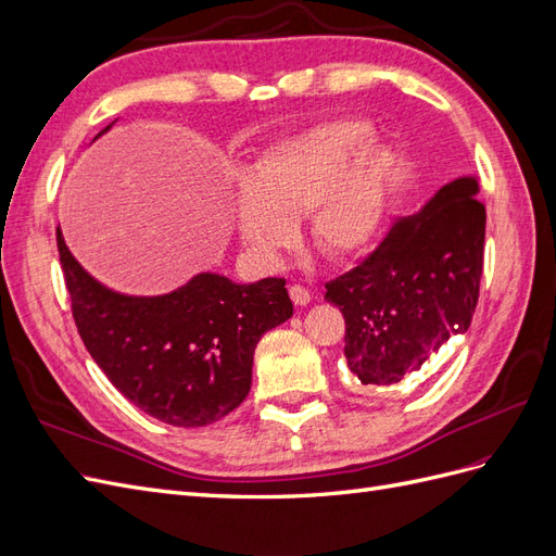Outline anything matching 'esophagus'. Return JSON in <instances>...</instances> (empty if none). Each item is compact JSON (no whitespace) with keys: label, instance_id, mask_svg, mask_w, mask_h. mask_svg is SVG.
I'll use <instances>...</instances> for the list:
<instances>
[{"label":"esophagus","instance_id":"obj_1","mask_svg":"<svg viewBox=\"0 0 556 556\" xmlns=\"http://www.w3.org/2000/svg\"><path fill=\"white\" fill-rule=\"evenodd\" d=\"M290 296L294 301V306H308L311 299H313L304 285H290Z\"/></svg>","mask_w":556,"mask_h":556}]
</instances>
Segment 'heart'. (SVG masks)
Instances as JSON below:
<instances>
[{"label":"heart","mask_w":556,"mask_h":556,"mask_svg":"<svg viewBox=\"0 0 556 556\" xmlns=\"http://www.w3.org/2000/svg\"><path fill=\"white\" fill-rule=\"evenodd\" d=\"M366 134L355 117L327 121L266 148L248 166L233 225L252 255L271 262L301 215L306 243L331 262L359 255L376 239L392 153Z\"/></svg>","instance_id":"1"}]
</instances>
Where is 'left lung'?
I'll return each mask as SVG.
<instances>
[{"mask_svg":"<svg viewBox=\"0 0 556 556\" xmlns=\"http://www.w3.org/2000/svg\"><path fill=\"white\" fill-rule=\"evenodd\" d=\"M478 192L476 176L443 185L359 266L325 285L345 317V359L362 384H394L468 331L484 255Z\"/></svg>","mask_w":556,"mask_h":556,"instance_id":"8db88e82","label":"left lung"}]
</instances>
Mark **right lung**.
Masks as SVG:
<instances>
[{
  "mask_svg": "<svg viewBox=\"0 0 556 556\" xmlns=\"http://www.w3.org/2000/svg\"><path fill=\"white\" fill-rule=\"evenodd\" d=\"M58 252L92 359L127 401L172 427H206L239 408L260 339L294 313L282 278L239 285L206 271L169 294L129 296L94 280L60 227Z\"/></svg>",
  "mask_w": 556,
  "mask_h": 556,
  "instance_id": "obj_1",
  "label": "right lung"
}]
</instances>
